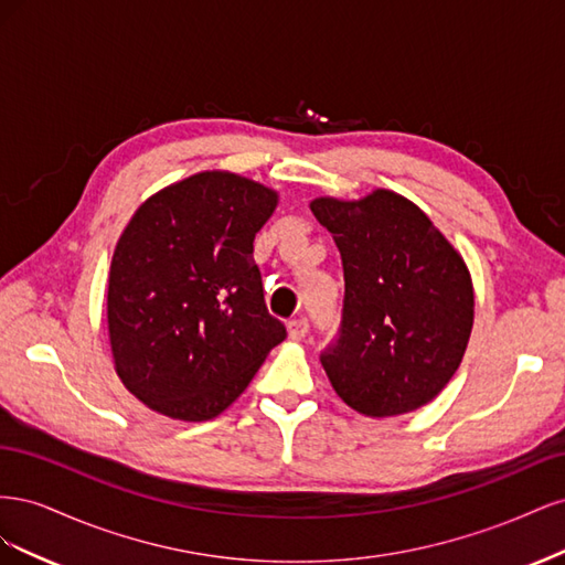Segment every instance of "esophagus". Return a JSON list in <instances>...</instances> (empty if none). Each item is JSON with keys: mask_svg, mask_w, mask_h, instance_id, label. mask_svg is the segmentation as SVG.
<instances>
[{"mask_svg": "<svg viewBox=\"0 0 565 565\" xmlns=\"http://www.w3.org/2000/svg\"><path fill=\"white\" fill-rule=\"evenodd\" d=\"M287 334L292 341H301L306 334H309V320L297 318L292 322H287Z\"/></svg>", "mask_w": 565, "mask_h": 565, "instance_id": "esophagus-1", "label": "esophagus"}]
</instances>
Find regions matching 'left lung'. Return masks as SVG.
Here are the masks:
<instances>
[{"mask_svg":"<svg viewBox=\"0 0 565 565\" xmlns=\"http://www.w3.org/2000/svg\"><path fill=\"white\" fill-rule=\"evenodd\" d=\"M344 266V309L320 363L337 396L365 417L434 401L465 358L473 285L461 254L415 202L377 188L361 200L316 198Z\"/></svg>","mask_w":565,"mask_h":565,"instance_id":"left-lung-1","label":"left lung"}]
</instances>
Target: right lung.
Listing matches in <instances>:
<instances>
[{
  "label": "right lung",
  "mask_w": 565,
  "mask_h": 565,
  "mask_svg": "<svg viewBox=\"0 0 565 565\" xmlns=\"http://www.w3.org/2000/svg\"><path fill=\"white\" fill-rule=\"evenodd\" d=\"M276 204L252 179L200 172L150 195L119 235L108 278L115 372L156 413L214 419L287 337L252 256Z\"/></svg>",
  "instance_id": "right-lung-1"
}]
</instances>
